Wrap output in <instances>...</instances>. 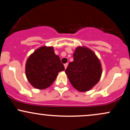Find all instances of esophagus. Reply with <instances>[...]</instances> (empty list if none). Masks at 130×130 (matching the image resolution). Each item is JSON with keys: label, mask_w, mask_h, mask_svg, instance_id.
Here are the masks:
<instances>
[{"label": "esophagus", "mask_w": 130, "mask_h": 130, "mask_svg": "<svg viewBox=\"0 0 130 130\" xmlns=\"http://www.w3.org/2000/svg\"><path fill=\"white\" fill-rule=\"evenodd\" d=\"M67 66H68V63H65L64 64V67H65V68L66 69V68H67Z\"/></svg>", "instance_id": "34e87169"}]
</instances>
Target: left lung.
<instances>
[{"mask_svg":"<svg viewBox=\"0 0 130 130\" xmlns=\"http://www.w3.org/2000/svg\"><path fill=\"white\" fill-rule=\"evenodd\" d=\"M73 58L65 70L70 83L80 92L90 90L97 84L102 73L99 59L90 49L80 46L74 51Z\"/></svg>","mask_w":130,"mask_h":130,"instance_id":"8db88e82","label":"left lung"}]
</instances>
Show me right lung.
I'll return each instance as SVG.
<instances>
[{"label":"right lung","instance_id":"1","mask_svg":"<svg viewBox=\"0 0 130 130\" xmlns=\"http://www.w3.org/2000/svg\"><path fill=\"white\" fill-rule=\"evenodd\" d=\"M65 70L60 57L56 55L53 47L42 46L28 58L26 75L33 87L45 89L56 80L58 73Z\"/></svg>","mask_w":130,"mask_h":130}]
</instances>
